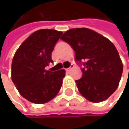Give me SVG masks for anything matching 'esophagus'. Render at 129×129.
Returning a JSON list of instances; mask_svg holds the SVG:
<instances>
[{"instance_id":"obj_1","label":"esophagus","mask_w":129,"mask_h":129,"mask_svg":"<svg viewBox=\"0 0 129 129\" xmlns=\"http://www.w3.org/2000/svg\"><path fill=\"white\" fill-rule=\"evenodd\" d=\"M73 67H74V65H73V64H71V65H70V67L69 68L66 69V71H67V72H69V71H70V70H71V69H72Z\"/></svg>"}]
</instances>
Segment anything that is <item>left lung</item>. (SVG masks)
I'll list each match as a JSON object with an SVG mask.
<instances>
[{
    "mask_svg": "<svg viewBox=\"0 0 129 129\" xmlns=\"http://www.w3.org/2000/svg\"><path fill=\"white\" fill-rule=\"evenodd\" d=\"M60 39L70 44L75 51V60L83 66L82 77L76 80L81 95L94 103L108 99L118 88L123 71L114 44L86 28L70 29Z\"/></svg>",
    "mask_w": 129,
    "mask_h": 129,
    "instance_id": "obj_1",
    "label": "left lung"
}]
</instances>
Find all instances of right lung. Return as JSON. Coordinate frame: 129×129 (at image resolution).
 <instances>
[{"label": "right lung", "instance_id": "add662e5", "mask_svg": "<svg viewBox=\"0 0 129 129\" xmlns=\"http://www.w3.org/2000/svg\"><path fill=\"white\" fill-rule=\"evenodd\" d=\"M62 32L40 29L24 40L14 54L11 80L20 94L35 104H45L59 93L65 70H46L52 60V52Z\"/></svg>", "mask_w": 129, "mask_h": 129}]
</instances>
